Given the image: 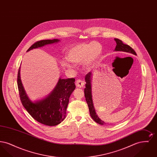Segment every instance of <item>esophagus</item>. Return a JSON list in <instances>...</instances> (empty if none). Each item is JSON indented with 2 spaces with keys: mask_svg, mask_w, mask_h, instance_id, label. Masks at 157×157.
<instances>
[{
  "mask_svg": "<svg viewBox=\"0 0 157 157\" xmlns=\"http://www.w3.org/2000/svg\"><path fill=\"white\" fill-rule=\"evenodd\" d=\"M75 85L78 88H82L84 86V82L81 79H78L75 82Z\"/></svg>",
  "mask_w": 157,
  "mask_h": 157,
  "instance_id": "34e87169",
  "label": "esophagus"
}]
</instances>
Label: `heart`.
<instances>
[{"label": "heart", "instance_id": "1", "mask_svg": "<svg viewBox=\"0 0 157 157\" xmlns=\"http://www.w3.org/2000/svg\"><path fill=\"white\" fill-rule=\"evenodd\" d=\"M102 51V46L99 43L94 42L90 44H79L71 48L67 53V59L74 63H81L85 67H90L97 59ZM65 65L72 67L69 62Z\"/></svg>", "mask_w": 157, "mask_h": 157}]
</instances>
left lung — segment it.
Here are the masks:
<instances>
[{
	"label": "left lung",
	"instance_id": "1",
	"mask_svg": "<svg viewBox=\"0 0 157 157\" xmlns=\"http://www.w3.org/2000/svg\"><path fill=\"white\" fill-rule=\"evenodd\" d=\"M116 41L117 46L115 48V51H122L125 52L129 53L131 54H134L136 55V53L134 50L128 45L124 44L121 40L119 39H114ZM92 75L91 72H89L85 76V88L84 89V94L86 101L88 105L89 110H90V115L92 118L97 123L100 125H104V122L100 120L98 117L96 112L95 111V108L94 107L92 98V92H91V83H90V76Z\"/></svg>",
	"mask_w": 157,
	"mask_h": 157
}]
</instances>
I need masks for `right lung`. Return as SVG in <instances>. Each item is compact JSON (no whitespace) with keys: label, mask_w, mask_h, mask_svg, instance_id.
I'll return each mask as SVG.
<instances>
[{"label":"right lung","mask_w":157,"mask_h":157,"mask_svg":"<svg viewBox=\"0 0 157 157\" xmlns=\"http://www.w3.org/2000/svg\"><path fill=\"white\" fill-rule=\"evenodd\" d=\"M58 41L56 39L39 40L32 45L27 52ZM75 81L74 78L59 79L56 86L48 97L34 103L30 101L23 89L20 78V67L17 78L19 97L23 106L33 119L48 126L57 125L65 118L69 98L76 88Z\"/></svg>","instance_id":"right-lung-1"}]
</instances>
